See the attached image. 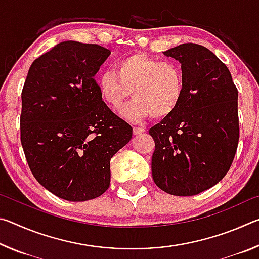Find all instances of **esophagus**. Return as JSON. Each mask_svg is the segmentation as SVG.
I'll use <instances>...</instances> for the list:
<instances>
[{
    "instance_id": "1",
    "label": "esophagus",
    "mask_w": 259,
    "mask_h": 259,
    "mask_svg": "<svg viewBox=\"0 0 259 259\" xmlns=\"http://www.w3.org/2000/svg\"><path fill=\"white\" fill-rule=\"evenodd\" d=\"M145 133V129L142 128V126H137V128H134V135H139Z\"/></svg>"
}]
</instances>
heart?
<instances>
[{
  "label": "heart",
  "mask_w": 259,
  "mask_h": 259,
  "mask_svg": "<svg viewBox=\"0 0 259 259\" xmlns=\"http://www.w3.org/2000/svg\"><path fill=\"white\" fill-rule=\"evenodd\" d=\"M100 98L111 109H119L131 96L135 98L122 114L126 119L156 120L171 115L181 105L185 84L182 68L171 61H161L143 52L117 60L114 72L97 78Z\"/></svg>",
  "instance_id": "obj_1"
}]
</instances>
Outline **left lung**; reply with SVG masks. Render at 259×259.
<instances>
[{
	"instance_id": "obj_1",
	"label": "left lung",
	"mask_w": 259,
	"mask_h": 259,
	"mask_svg": "<svg viewBox=\"0 0 259 259\" xmlns=\"http://www.w3.org/2000/svg\"><path fill=\"white\" fill-rule=\"evenodd\" d=\"M182 64L184 97L150 129L153 181L169 194L191 196L216 185L231 168L240 129L238 89L226 65L195 43L164 51Z\"/></svg>"
}]
</instances>
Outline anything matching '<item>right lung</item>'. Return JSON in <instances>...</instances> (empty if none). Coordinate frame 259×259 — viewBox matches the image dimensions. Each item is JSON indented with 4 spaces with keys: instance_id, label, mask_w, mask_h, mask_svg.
<instances>
[{
    "instance_id": "obj_1",
    "label": "right lung",
    "mask_w": 259,
    "mask_h": 259,
    "mask_svg": "<svg viewBox=\"0 0 259 259\" xmlns=\"http://www.w3.org/2000/svg\"><path fill=\"white\" fill-rule=\"evenodd\" d=\"M111 51L58 43L33 61L21 93L20 140L35 179L60 199L98 198L111 182V159L133 128L100 98L94 78Z\"/></svg>"
}]
</instances>
